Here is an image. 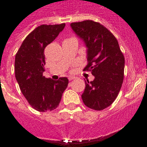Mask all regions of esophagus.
I'll list each match as a JSON object with an SVG mask.
<instances>
[{"mask_svg":"<svg viewBox=\"0 0 147 147\" xmlns=\"http://www.w3.org/2000/svg\"><path fill=\"white\" fill-rule=\"evenodd\" d=\"M76 77H74V76H69V81H71L72 79H75Z\"/></svg>","mask_w":147,"mask_h":147,"instance_id":"34e87169","label":"esophagus"}]
</instances>
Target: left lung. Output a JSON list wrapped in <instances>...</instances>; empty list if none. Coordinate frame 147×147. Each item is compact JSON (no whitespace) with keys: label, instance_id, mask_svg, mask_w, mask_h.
I'll use <instances>...</instances> for the list:
<instances>
[{"label":"left lung","instance_id":"1","mask_svg":"<svg viewBox=\"0 0 147 147\" xmlns=\"http://www.w3.org/2000/svg\"><path fill=\"white\" fill-rule=\"evenodd\" d=\"M85 47L88 63L84 70L91 71L94 79L85 81L82 94L84 104L96 111L104 110L117 97L123 80L124 57L118 42L106 27L92 20L70 24Z\"/></svg>","mask_w":147,"mask_h":147}]
</instances>
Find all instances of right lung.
Segmentation results:
<instances>
[{
  "label": "right lung",
  "mask_w": 147,
  "mask_h": 147,
  "mask_svg": "<svg viewBox=\"0 0 147 147\" xmlns=\"http://www.w3.org/2000/svg\"><path fill=\"white\" fill-rule=\"evenodd\" d=\"M65 24L41 25L31 32L15 56V77L31 107L40 112L55 109L69 84L66 77L58 80L47 78L45 71V48L63 30Z\"/></svg>",
  "instance_id": "obj_1"
}]
</instances>
